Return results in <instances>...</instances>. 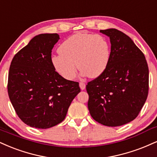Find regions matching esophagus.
Masks as SVG:
<instances>
[{
	"mask_svg": "<svg viewBox=\"0 0 157 157\" xmlns=\"http://www.w3.org/2000/svg\"><path fill=\"white\" fill-rule=\"evenodd\" d=\"M80 88L81 90H84L85 88H86V84H85L84 82H80Z\"/></svg>",
	"mask_w": 157,
	"mask_h": 157,
	"instance_id": "esophagus-1",
	"label": "esophagus"
}]
</instances>
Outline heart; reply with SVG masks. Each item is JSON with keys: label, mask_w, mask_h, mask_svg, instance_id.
I'll list each match as a JSON object with an SVG mask.
<instances>
[{"label": "heart", "mask_w": 157, "mask_h": 157, "mask_svg": "<svg viewBox=\"0 0 157 157\" xmlns=\"http://www.w3.org/2000/svg\"><path fill=\"white\" fill-rule=\"evenodd\" d=\"M58 52L59 54L52 58V63L55 69L69 80L76 77L77 66L82 75L98 77L106 70L110 59V44L107 38L94 33L71 36L61 43Z\"/></svg>", "instance_id": "obj_1"}]
</instances>
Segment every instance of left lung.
<instances>
[{"label": "left lung", "mask_w": 157, "mask_h": 157, "mask_svg": "<svg viewBox=\"0 0 157 157\" xmlns=\"http://www.w3.org/2000/svg\"><path fill=\"white\" fill-rule=\"evenodd\" d=\"M110 39V59L106 70L88 82V107L96 121L119 126L137 118L149 89L148 67L143 52L129 36L109 28L100 30Z\"/></svg>", "instance_id": "obj_1"}]
</instances>
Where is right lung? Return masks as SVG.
<instances>
[{
	"label": "right lung",
	"instance_id": "add662e5",
	"mask_svg": "<svg viewBox=\"0 0 157 157\" xmlns=\"http://www.w3.org/2000/svg\"><path fill=\"white\" fill-rule=\"evenodd\" d=\"M57 33L36 36L15 54L7 89L13 107L27 125L48 129L62 122L80 88L78 82L60 76L52 63Z\"/></svg>",
	"mask_w": 157,
	"mask_h": 157
}]
</instances>
